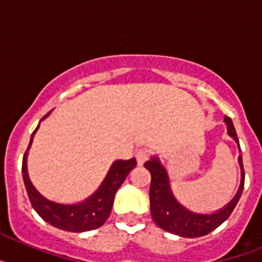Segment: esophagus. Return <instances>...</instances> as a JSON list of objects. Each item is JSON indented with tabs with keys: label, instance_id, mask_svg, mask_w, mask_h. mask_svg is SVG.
I'll return each mask as SVG.
<instances>
[{
	"label": "esophagus",
	"instance_id": "esophagus-1",
	"mask_svg": "<svg viewBox=\"0 0 262 262\" xmlns=\"http://www.w3.org/2000/svg\"><path fill=\"white\" fill-rule=\"evenodd\" d=\"M135 156H136V161H138V165H143V164L149 159V151L142 148V149H138V151H136Z\"/></svg>",
	"mask_w": 262,
	"mask_h": 262
}]
</instances>
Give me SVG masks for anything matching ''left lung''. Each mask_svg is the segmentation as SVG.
Instances as JSON below:
<instances>
[{
  "instance_id": "1",
  "label": "left lung",
  "mask_w": 262,
  "mask_h": 262,
  "mask_svg": "<svg viewBox=\"0 0 262 262\" xmlns=\"http://www.w3.org/2000/svg\"><path fill=\"white\" fill-rule=\"evenodd\" d=\"M227 124V133L239 145V139L236 135L231 118L224 117ZM240 151V145H239ZM239 164L242 168V181L239 190L228 205L214 214H198L187 210L174 198L169 185V177L165 168L160 164L157 157H152L144 164L145 168L151 173V187H149V202H151V214L155 223L174 235L182 237H200L214 231L228 219L231 212L236 207L244 189V168H243V157L239 156Z\"/></svg>"
}]
</instances>
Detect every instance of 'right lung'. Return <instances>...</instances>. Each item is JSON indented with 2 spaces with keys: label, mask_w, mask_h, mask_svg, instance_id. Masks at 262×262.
Segmentation results:
<instances>
[{
  "label": "right lung",
  "mask_w": 262,
  "mask_h": 262,
  "mask_svg": "<svg viewBox=\"0 0 262 262\" xmlns=\"http://www.w3.org/2000/svg\"><path fill=\"white\" fill-rule=\"evenodd\" d=\"M48 115L50 113L41 118V120L47 118ZM38 128L39 126L32 133L30 144L27 147V151L25 152L22 161L23 181H25L27 195H29L34 210L40 215L43 221L50 223L51 226L60 228V230L69 231V232H85V231L96 230V228L103 226L111 212L115 193L120 187V185L123 184L128 173L136 166L135 157L131 160L114 161L101 186L97 189L96 193L92 194L84 202L75 203V205H62V203L52 202L36 190L30 181L29 173H27V152H29L32 139H34Z\"/></svg>",
  "instance_id": "obj_1"
}]
</instances>
